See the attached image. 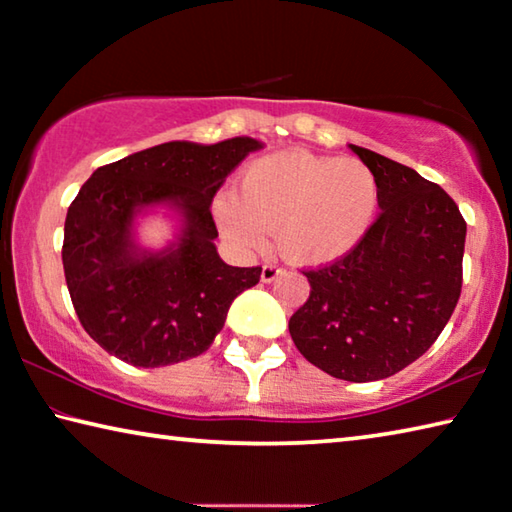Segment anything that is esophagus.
<instances>
[{
	"mask_svg": "<svg viewBox=\"0 0 512 512\" xmlns=\"http://www.w3.org/2000/svg\"><path fill=\"white\" fill-rule=\"evenodd\" d=\"M280 273H282V268L277 264H264L262 266V282H273Z\"/></svg>",
	"mask_w": 512,
	"mask_h": 512,
	"instance_id": "34e87169",
	"label": "esophagus"
}]
</instances>
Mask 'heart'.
Returning a JSON list of instances; mask_svg holds the SVG:
<instances>
[{"mask_svg": "<svg viewBox=\"0 0 512 512\" xmlns=\"http://www.w3.org/2000/svg\"><path fill=\"white\" fill-rule=\"evenodd\" d=\"M379 180L368 164L307 151H282L250 162L239 194H219L214 223L237 253H257L266 232L302 266H323L357 248L375 223Z\"/></svg>", "mask_w": 512, "mask_h": 512, "instance_id": "1", "label": "heart"}]
</instances>
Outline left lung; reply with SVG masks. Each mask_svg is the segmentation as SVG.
Segmentation results:
<instances>
[{
    "instance_id": "1",
    "label": "left lung",
    "mask_w": 512,
    "mask_h": 512,
    "mask_svg": "<svg viewBox=\"0 0 512 512\" xmlns=\"http://www.w3.org/2000/svg\"><path fill=\"white\" fill-rule=\"evenodd\" d=\"M379 180V216L361 244L305 271L309 298L289 320L302 357L345 381L386 379L420 359L461 296L467 225L445 189L350 144Z\"/></svg>"
}]
</instances>
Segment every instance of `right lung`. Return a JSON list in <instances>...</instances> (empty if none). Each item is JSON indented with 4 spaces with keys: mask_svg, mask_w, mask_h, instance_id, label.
I'll use <instances>...</instances> for the list:
<instances>
[{
    "mask_svg": "<svg viewBox=\"0 0 512 512\" xmlns=\"http://www.w3.org/2000/svg\"><path fill=\"white\" fill-rule=\"evenodd\" d=\"M253 137L167 142L99 167L65 219L63 268L81 325L137 368L187 361L210 348L241 291L262 268L225 264L210 205L228 173L262 149ZM158 206L179 219L160 251L139 246L136 219Z\"/></svg>",
    "mask_w": 512,
    "mask_h": 512,
    "instance_id": "right-lung-1",
    "label": "right lung"
}]
</instances>
